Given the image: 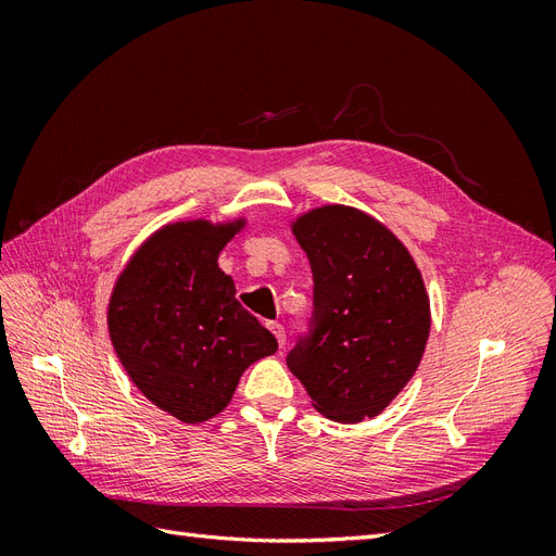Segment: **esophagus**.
<instances>
[{
  "label": "esophagus",
  "mask_w": 556,
  "mask_h": 556,
  "mask_svg": "<svg viewBox=\"0 0 556 556\" xmlns=\"http://www.w3.org/2000/svg\"><path fill=\"white\" fill-rule=\"evenodd\" d=\"M268 329L274 331V336H276L278 345L282 348V345H285V329H282V325H280V323H268Z\"/></svg>",
  "instance_id": "34e87169"
}]
</instances>
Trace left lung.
<instances>
[{"instance_id":"obj_1","label":"left lung","mask_w":556,"mask_h":556,"mask_svg":"<svg viewBox=\"0 0 556 556\" xmlns=\"http://www.w3.org/2000/svg\"><path fill=\"white\" fill-rule=\"evenodd\" d=\"M294 237L313 271L308 331L288 352L315 410L336 422L380 415L417 371L429 296L408 250L357 208L323 206Z\"/></svg>"}]
</instances>
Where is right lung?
Returning a JSON list of instances; mask_svg holds the SVG:
<instances>
[{
  "label": "right lung",
  "mask_w": 556,
  "mask_h": 556,
  "mask_svg": "<svg viewBox=\"0 0 556 556\" xmlns=\"http://www.w3.org/2000/svg\"><path fill=\"white\" fill-rule=\"evenodd\" d=\"M241 225H166L115 282L109 331L117 357L131 382L180 422H206L225 410L245 368L278 350L217 266Z\"/></svg>",
  "instance_id": "1"
}]
</instances>
